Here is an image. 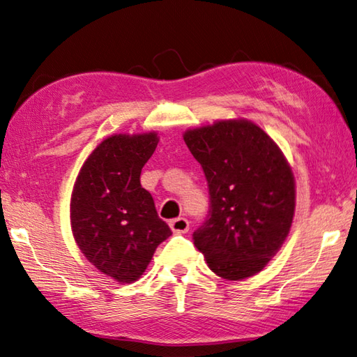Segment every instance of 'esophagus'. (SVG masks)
<instances>
[{
	"mask_svg": "<svg viewBox=\"0 0 357 357\" xmlns=\"http://www.w3.org/2000/svg\"><path fill=\"white\" fill-rule=\"evenodd\" d=\"M170 228L173 233L184 234L189 231V220L184 219V217H178V219L170 220Z\"/></svg>",
	"mask_w": 357,
	"mask_h": 357,
	"instance_id": "1",
	"label": "esophagus"
}]
</instances>
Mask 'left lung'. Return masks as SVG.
I'll list each match as a JSON object with an SVG mask.
<instances>
[{"mask_svg": "<svg viewBox=\"0 0 357 357\" xmlns=\"http://www.w3.org/2000/svg\"><path fill=\"white\" fill-rule=\"evenodd\" d=\"M208 181L211 209L193 244L222 279L244 280L271 261L291 228L296 183L287 157L249 119L184 132Z\"/></svg>", "mask_w": 357, "mask_h": 357, "instance_id": "left-lung-1", "label": "left lung"}]
</instances>
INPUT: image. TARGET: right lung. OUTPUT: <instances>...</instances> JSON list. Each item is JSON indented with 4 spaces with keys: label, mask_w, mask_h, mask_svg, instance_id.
I'll return each mask as SVG.
<instances>
[{
    "label": "right lung",
    "mask_w": 357,
    "mask_h": 357,
    "mask_svg": "<svg viewBox=\"0 0 357 357\" xmlns=\"http://www.w3.org/2000/svg\"><path fill=\"white\" fill-rule=\"evenodd\" d=\"M155 132L114 134L82 165L70 195V227L78 249L119 283L140 279L172 229L159 219L142 168L157 148Z\"/></svg>",
    "instance_id": "add662e5"
}]
</instances>
